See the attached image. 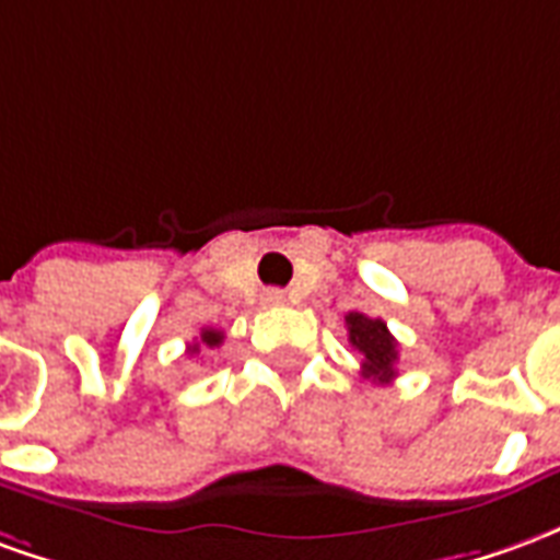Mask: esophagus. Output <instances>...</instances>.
Masks as SVG:
<instances>
[{
  "mask_svg": "<svg viewBox=\"0 0 560 560\" xmlns=\"http://www.w3.org/2000/svg\"><path fill=\"white\" fill-rule=\"evenodd\" d=\"M264 305H281L288 296H284V291H279V288H269V291H264Z\"/></svg>",
  "mask_w": 560,
  "mask_h": 560,
  "instance_id": "1",
  "label": "esophagus"
}]
</instances>
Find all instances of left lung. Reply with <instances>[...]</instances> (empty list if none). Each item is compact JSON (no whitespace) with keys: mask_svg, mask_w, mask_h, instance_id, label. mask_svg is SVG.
<instances>
[{"mask_svg":"<svg viewBox=\"0 0 560 560\" xmlns=\"http://www.w3.org/2000/svg\"><path fill=\"white\" fill-rule=\"evenodd\" d=\"M345 327H348V341L353 345V351L363 353V377H372L377 384H389L393 377L399 375L396 372L399 341L393 339V332L381 317L348 312Z\"/></svg>","mask_w":560,"mask_h":560,"instance_id":"obj_1","label":"left lung"}]
</instances>
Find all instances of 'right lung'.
<instances>
[{
    "mask_svg": "<svg viewBox=\"0 0 560 560\" xmlns=\"http://www.w3.org/2000/svg\"><path fill=\"white\" fill-rule=\"evenodd\" d=\"M221 341H224V332H221V329H203V332H200V341L188 345V353L200 351V345H207V348H219Z\"/></svg>",
    "mask_w": 560,
    "mask_h": 560,
    "instance_id": "add662e5",
    "label": "right lung"
}]
</instances>
